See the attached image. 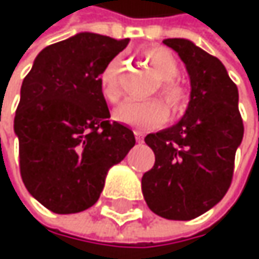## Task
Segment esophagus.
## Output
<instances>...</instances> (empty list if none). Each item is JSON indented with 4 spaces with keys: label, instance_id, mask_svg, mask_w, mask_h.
I'll return each mask as SVG.
<instances>
[{
    "label": "esophagus",
    "instance_id": "obj_1",
    "mask_svg": "<svg viewBox=\"0 0 259 259\" xmlns=\"http://www.w3.org/2000/svg\"><path fill=\"white\" fill-rule=\"evenodd\" d=\"M135 138H136V141H138V142H144V133H142V132L135 130Z\"/></svg>",
    "mask_w": 259,
    "mask_h": 259
}]
</instances>
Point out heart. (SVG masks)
Returning <instances> with one entry per match:
<instances>
[{
    "instance_id": "1",
    "label": "heart",
    "mask_w": 259,
    "mask_h": 259,
    "mask_svg": "<svg viewBox=\"0 0 259 259\" xmlns=\"http://www.w3.org/2000/svg\"><path fill=\"white\" fill-rule=\"evenodd\" d=\"M145 58L150 61L160 80V96L166 100L174 112H183L189 103V94L186 88L174 79L179 76L180 67L176 57L163 48H148L144 51ZM120 58L111 60L100 73V90L103 97L115 103L121 97V88L118 83ZM114 118L130 127L139 130L156 129L163 126L169 120V108L162 99H153L145 102L127 100L114 111Z\"/></svg>"
}]
</instances>
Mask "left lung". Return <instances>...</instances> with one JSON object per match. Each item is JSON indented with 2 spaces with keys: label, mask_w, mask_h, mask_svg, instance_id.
<instances>
[{
  "label": "left lung",
  "mask_w": 259,
  "mask_h": 259,
  "mask_svg": "<svg viewBox=\"0 0 259 259\" xmlns=\"http://www.w3.org/2000/svg\"><path fill=\"white\" fill-rule=\"evenodd\" d=\"M186 64L190 102L180 121L145 136L154 166L142 176V193L153 213L190 221L228 192L235 151L243 139L238 90L224 64L186 38H166Z\"/></svg>",
  "instance_id": "left-lung-1"
}]
</instances>
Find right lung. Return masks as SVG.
I'll return each instance as SVG.
<instances>
[{"label":"right lung","instance_id":"add662e5","mask_svg":"<svg viewBox=\"0 0 259 259\" xmlns=\"http://www.w3.org/2000/svg\"><path fill=\"white\" fill-rule=\"evenodd\" d=\"M129 38L80 32L45 48L26 75L15 115L26 190L48 210L94 205L108 169L135 145L133 132L109 121L100 73Z\"/></svg>","mask_w":259,"mask_h":259}]
</instances>
